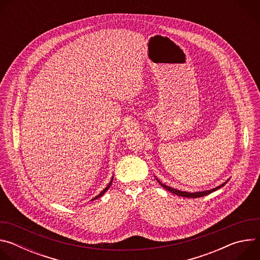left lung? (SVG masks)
<instances>
[{"instance_id":"obj_1","label":"left lung","mask_w":260,"mask_h":260,"mask_svg":"<svg viewBox=\"0 0 260 260\" xmlns=\"http://www.w3.org/2000/svg\"><path fill=\"white\" fill-rule=\"evenodd\" d=\"M156 180L158 181V183L161 185V186L164 187V188H166L167 190H169V191H171L172 193H174V194H177V196H179V197H184V198H191V199H197V198H201V197H205V196H207V194H210V193H212L213 191H215V190H217V189H219V188H221V187H223L224 185L226 184V182L225 183H223V184H221L220 186H218V187H216V188H213V189H211V190H206V191H199V192H186V191H181V190H178V189H175V188H172V187H170V186H168V185H165V184H162L161 182H159V180L156 178Z\"/></svg>"}]
</instances>
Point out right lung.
Instances as JSON below:
<instances>
[{"mask_svg": "<svg viewBox=\"0 0 260 260\" xmlns=\"http://www.w3.org/2000/svg\"><path fill=\"white\" fill-rule=\"evenodd\" d=\"M112 180H113V178H112ZM112 180H111V182L108 184V186H107V187H106V188H105V189H104V190H103V191H102L100 194H98V196H96L94 199H92L91 201H93V200H96V199H99L100 197H102V196H103V194H104V193H105V192H106V191L109 189V187L111 186V184H112Z\"/></svg>", "mask_w": 260, "mask_h": 260, "instance_id": "add662e5", "label": "right lung"}]
</instances>
